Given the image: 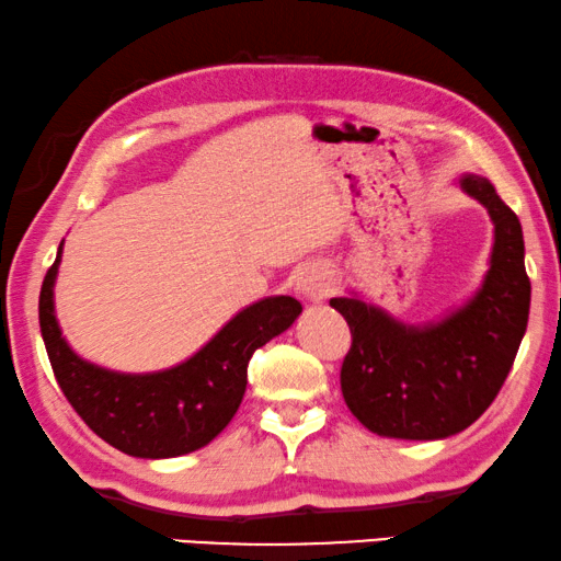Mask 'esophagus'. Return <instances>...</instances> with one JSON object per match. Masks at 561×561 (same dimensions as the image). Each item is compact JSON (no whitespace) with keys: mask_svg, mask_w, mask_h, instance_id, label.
<instances>
[{"mask_svg":"<svg viewBox=\"0 0 561 561\" xmlns=\"http://www.w3.org/2000/svg\"><path fill=\"white\" fill-rule=\"evenodd\" d=\"M297 289L299 295L317 302L332 291V274L320 264H307L297 274Z\"/></svg>","mask_w":561,"mask_h":561,"instance_id":"34e87169","label":"esophagus"}]
</instances>
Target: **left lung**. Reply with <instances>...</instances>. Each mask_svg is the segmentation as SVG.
<instances>
[{
  "mask_svg": "<svg viewBox=\"0 0 561 561\" xmlns=\"http://www.w3.org/2000/svg\"><path fill=\"white\" fill-rule=\"evenodd\" d=\"M494 221L491 270L471 302L438 324L405 328L360 299L334 297L353 334L340 370L345 403L378 436L436 440L494 403L529 322L531 282L516 214L481 175H463Z\"/></svg>",
  "mask_w": 561,
  "mask_h": 561,
  "instance_id": "8db88e82",
  "label": "left lung"
}]
</instances>
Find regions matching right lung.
<instances>
[{
    "label": "right lung",
    "mask_w": 561,
    "mask_h": 561,
    "mask_svg": "<svg viewBox=\"0 0 561 561\" xmlns=\"http://www.w3.org/2000/svg\"><path fill=\"white\" fill-rule=\"evenodd\" d=\"M62 244L39 291V330L67 403L90 431L136 458L191 454L227 428L247 390L259 347L302 312L295 297H270L241 309L191 360L163 373L123 375L80 360L55 320L53 287Z\"/></svg>",
    "instance_id": "1"
}]
</instances>
